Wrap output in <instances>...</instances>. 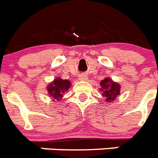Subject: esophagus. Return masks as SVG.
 Instances as JSON below:
<instances>
[{
  "label": "esophagus",
  "instance_id": "obj_1",
  "mask_svg": "<svg viewBox=\"0 0 158 158\" xmlns=\"http://www.w3.org/2000/svg\"><path fill=\"white\" fill-rule=\"evenodd\" d=\"M79 79H80L81 81H86L87 76L85 75V74H81V75H80V77H79Z\"/></svg>",
  "mask_w": 158,
  "mask_h": 158
}]
</instances>
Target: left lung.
Listing matches in <instances>:
<instances>
[{
	"label": "left lung",
	"instance_id": "obj_1",
	"mask_svg": "<svg viewBox=\"0 0 158 158\" xmlns=\"http://www.w3.org/2000/svg\"><path fill=\"white\" fill-rule=\"evenodd\" d=\"M100 85L102 88L100 89L103 91L102 94L105 96L106 100L108 102L113 101L120 93V85L116 82L112 81L109 78H106L101 81Z\"/></svg>",
	"mask_w": 158,
	"mask_h": 158
}]
</instances>
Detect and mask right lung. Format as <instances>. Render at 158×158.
I'll return each mask as SVG.
<instances>
[{
  "mask_svg": "<svg viewBox=\"0 0 158 158\" xmlns=\"http://www.w3.org/2000/svg\"><path fill=\"white\" fill-rule=\"evenodd\" d=\"M70 85L71 83L69 81L63 80L61 78L58 77L48 86V91L50 94L49 95L53 97L54 99L59 100L63 97V93L69 89Z\"/></svg>",
  "mask_w": 158,
  "mask_h": 158,
  "instance_id": "1",
  "label": "right lung"
}]
</instances>
